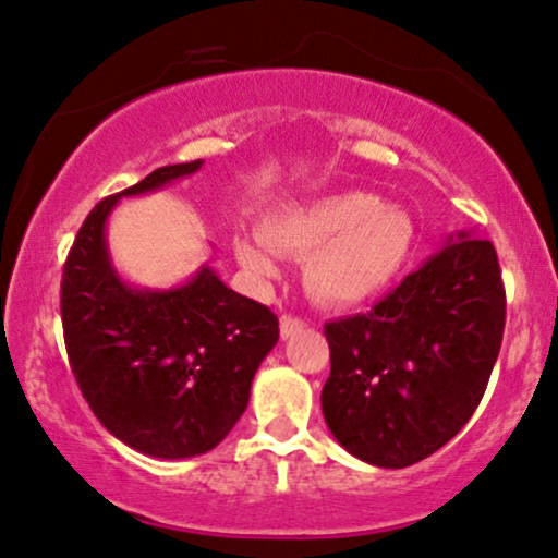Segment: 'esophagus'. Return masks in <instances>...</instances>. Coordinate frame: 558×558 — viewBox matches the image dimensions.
<instances>
[{
    "label": "esophagus",
    "instance_id": "obj_1",
    "mask_svg": "<svg viewBox=\"0 0 558 558\" xmlns=\"http://www.w3.org/2000/svg\"><path fill=\"white\" fill-rule=\"evenodd\" d=\"M301 327H304V319L293 317V314H283V317H280V338H291V335H296Z\"/></svg>",
    "mask_w": 558,
    "mask_h": 558
}]
</instances>
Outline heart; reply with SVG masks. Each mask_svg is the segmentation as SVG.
Returning a JSON list of instances; mask_svg holds the SVG:
<instances>
[{"label": "heart", "instance_id": "b5f03b06", "mask_svg": "<svg viewBox=\"0 0 558 558\" xmlns=\"http://www.w3.org/2000/svg\"><path fill=\"white\" fill-rule=\"evenodd\" d=\"M415 226L402 207L368 192H332L288 207L236 239V257L252 275L278 272V252L308 257L306 283L327 304L351 306L377 296L411 257Z\"/></svg>", "mask_w": 558, "mask_h": 558}]
</instances>
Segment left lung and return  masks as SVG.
<instances>
[{
  "instance_id": "1",
  "label": "left lung",
  "mask_w": 558,
  "mask_h": 558,
  "mask_svg": "<svg viewBox=\"0 0 558 558\" xmlns=\"http://www.w3.org/2000/svg\"><path fill=\"white\" fill-rule=\"evenodd\" d=\"M505 317L494 244L462 231L372 312L327 322L322 413L335 439L379 468L445 447L486 392Z\"/></svg>"
}]
</instances>
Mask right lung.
Here are the masks:
<instances>
[{"label": "right lung", "instance_id": "1", "mask_svg": "<svg viewBox=\"0 0 558 558\" xmlns=\"http://www.w3.org/2000/svg\"><path fill=\"white\" fill-rule=\"evenodd\" d=\"M203 166H163L93 207L62 272L66 359L96 418L126 447L181 460L210 452L250 402L254 372L278 343V317L210 267L171 291H140L111 267L106 218Z\"/></svg>", "mask_w": 558, "mask_h": 558}]
</instances>
